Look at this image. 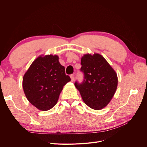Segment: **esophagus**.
I'll return each instance as SVG.
<instances>
[{
	"label": "esophagus",
	"instance_id": "obj_1",
	"mask_svg": "<svg viewBox=\"0 0 147 147\" xmlns=\"http://www.w3.org/2000/svg\"><path fill=\"white\" fill-rule=\"evenodd\" d=\"M70 78H71V81L74 82V79H75V75L74 74L71 75H70Z\"/></svg>",
	"mask_w": 147,
	"mask_h": 147
}]
</instances>
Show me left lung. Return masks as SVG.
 I'll return each instance as SVG.
<instances>
[{
	"label": "left lung",
	"mask_w": 147,
	"mask_h": 147,
	"mask_svg": "<svg viewBox=\"0 0 147 147\" xmlns=\"http://www.w3.org/2000/svg\"><path fill=\"white\" fill-rule=\"evenodd\" d=\"M82 83H75L83 102L92 109L99 110L107 105L116 92L118 77L104 57L98 53L84 55L81 59Z\"/></svg>",
	"instance_id": "obj_1"
}]
</instances>
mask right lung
Instances as JSON below:
<instances>
[{
  "label": "right lung",
  "instance_id": "right-lung-1",
  "mask_svg": "<svg viewBox=\"0 0 147 147\" xmlns=\"http://www.w3.org/2000/svg\"><path fill=\"white\" fill-rule=\"evenodd\" d=\"M70 81L57 55H41L35 59L23 78V88L30 103L42 111L52 109L60 93Z\"/></svg>",
  "mask_w": 147,
  "mask_h": 147
}]
</instances>
